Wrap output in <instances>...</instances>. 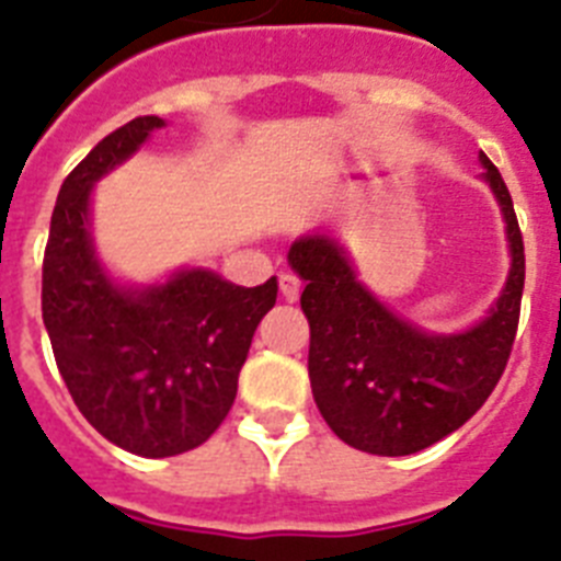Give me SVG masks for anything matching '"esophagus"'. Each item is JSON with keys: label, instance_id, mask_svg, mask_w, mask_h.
<instances>
[{"label": "esophagus", "instance_id": "obj_1", "mask_svg": "<svg viewBox=\"0 0 561 561\" xmlns=\"http://www.w3.org/2000/svg\"><path fill=\"white\" fill-rule=\"evenodd\" d=\"M280 291H284V298L289 300V304H295V300L300 298V277L291 275V272H284V275H280Z\"/></svg>", "mask_w": 561, "mask_h": 561}]
</instances>
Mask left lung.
Segmentation results:
<instances>
[{
  "instance_id": "8db88e82",
  "label": "left lung",
  "mask_w": 561,
  "mask_h": 561,
  "mask_svg": "<svg viewBox=\"0 0 561 561\" xmlns=\"http://www.w3.org/2000/svg\"><path fill=\"white\" fill-rule=\"evenodd\" d=\"M482 181L500 204L511 270L485 318L437 334L411 323L357 280L332 234H304L289 266L304 277L309 380L320 414L340 439L377 457H405L471 420L500 382L519 323L525 247L500 170L480 152Z\"/></svg>"
}]
</instances>
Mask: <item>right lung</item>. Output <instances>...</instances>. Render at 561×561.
I'll use <instances>...</instances> for the list:
<instances>
[{"label": "right lung", "mask_w": 561, "mask_h": 561, "mask_svg": "<svg viewBox=\"0 0 561 561\" xmlns=\"http://www.w3.org/2000/svg\"><path fill=\"white\" fill-rule=\"evenodd\" d=\"M164 124L133 118L67 175L42 266V320L73 403L110 443L152 459L213 437L234 403L252 334L277 298V277L247 289L186 266L156 284H124L102 263L90 224L95 181Z\"/></svg>", "instance_id": "1"}]
</instances>
